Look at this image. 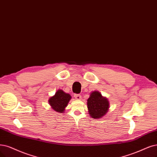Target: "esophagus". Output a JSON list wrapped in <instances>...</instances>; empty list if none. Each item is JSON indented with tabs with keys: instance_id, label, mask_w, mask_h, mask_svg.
Masks as SVG:
<instances>
[{
	"instance_id": "obj_1",
	"label": "esophagus",
	"mask_w": 157,
	"mask_h": 157,
	"mask_svg": "<svg viewBox=\"0 0 157 157\" xmlns=\"http://www.w3.org/2000/svg\"><path fill=\"white\" fill-rule=\"evenodd\" d=\"M74 97L76 100H81V95L80 94H74Z\"/></svg>"
}]
</instances>
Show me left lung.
<instances>
[{
    "label": "left lung",
    "mask_w": 157,
    "mask_h": 157,
    "mask_svg": "<svg viewBox=\"0 0 157 157\" xmlns=\"http://www.w3.org/2000/svg\"><path fill=\"white\" fill-rule=\"evenodd\" d=\"M87 107L92 118H100L107 113L109 103L107 98L103 97L99 92L94 91L87 100Z\"/></svg>",
    "instance_id": "8db88e82"
}]
</instances>
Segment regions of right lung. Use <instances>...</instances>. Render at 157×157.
I'll use <instances>...</instances> for the list:
<instances>
[{"instance_id":"1","label":"right lung","mask_w":157,"mask_h":157,"mask_svg":"<svg viewBox=\"0 0 157 157\" xmlns=\"http://www.w3.org/2000/svg\"><path fill=\"white\" fill-rule=\"evenodd\" d=\"M71 99L70 94L64 92L62 90H58L54 96L51 97L48 101L50 106L57 113H63L68 103Z\"/></svg>"}]
</instances>
